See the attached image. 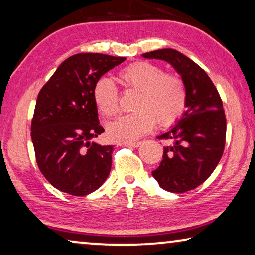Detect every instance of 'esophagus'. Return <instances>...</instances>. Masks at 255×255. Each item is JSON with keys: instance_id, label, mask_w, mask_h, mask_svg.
Here are the masks:
<instances>
[{"instance_id": "1", "label": "esophagus", "mask_w": 255, "mask_h": 255, "mask_svg": "<svg viewBox=\"0 0 255 255\" xmlns=\"http://www.w3.org/2000/svg\"><path fill=\"white\" fill-rule=\"evenodd\" d=\"M124 146H128V147H138L140 145V142H129V143H124Z\"/></svg>"}]
</instances>
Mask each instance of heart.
Returning a JSON list of instances; mask_svg holds the SVG:
<instances>
[{"mask_svg":"<svg viewBox=\"0 0 255 255\" xmlns=\"http://www.w3.org/2000/svg\"><path fill=\"white\" fill-rule=\"evenodd\" d=\"M120 79L128 89L139 91L134 110L108 126L110 137L119 142H131L151 130L155 120L166 126L182 115L187 101L183 80L176 74L165 73L160 66L149 62H136L120 71ZM94 102L101 115L111 118L120 110L119 95L113 82L101 78L93 91Z\"/></svg>","mask_w":255,"mask_h":255,"instance_id":"b5f03b06","label":"heart"}]
</instances>
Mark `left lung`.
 <instances>
[{"label":"left lung","mask_w":255,"mask_h":255,"mask_svg":"<svg viewBox=\"0 0 255 255\" xmlns=\"http://www.w3.org/2000/svg\"><path fill=\"white\" fill-rule=\"evenodd\" d=\"M142 56L165 60L184 82L187 110L158 136L168 145L164 146L162 160L152 176L166 191L187 192L211 176L223 154L227 123L221 97L206 72L180 51L160 49Z\"/></svg>","instance_id":"obj_1"}]
</instances>
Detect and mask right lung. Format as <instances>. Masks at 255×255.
Wrapping results in <instances>:
<instances>
[{"label":"right lung","mask_w":255,"mask_h":255,"mask_svg":"<svg viewBox=\"0 0 255 255\" xmlns=\"http://www.w3.org/2000/svg\"><path fill=\"white\" fill-rule=\"evenodd\" d=\"M125 60L103 54L71 56L40 90L30 136L41 173L60 191L87 196L109 176L113 146L93 140L104 132L93 91L102 75Z\"/></svg>","instance_id":"obj_1"}]
</instances>
